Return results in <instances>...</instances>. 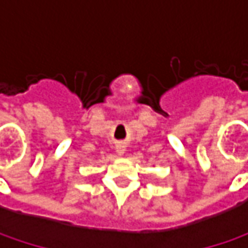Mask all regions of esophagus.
Returning <instances> with one entry per match:
<instances>
[{
  "mask_svg": "<svg viewBox=\"0 0 248 248\" xmlns=\"http://www.w3.org/2000/svg\"><path fill=\"white\" fill-rule=\"evenodd\" d=\"M116 153H117L119 156H123V155L125 153V146H124V143L116 145Z\"/></svg>",
  "mask_w": 248,
  "mask_h": 248,
  "instance_id": "obj_1",
  "label": "esophagus"
}]
</instances>
